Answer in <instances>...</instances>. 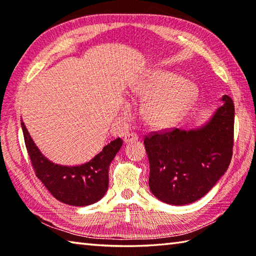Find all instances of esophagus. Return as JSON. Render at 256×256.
<instances>
[{
    "mask_svg": "<svg viewBox=\"0 0 256 256\" xmlns=\"http://www.w3.org/2000/svg\"><path fill=\"white\" fill-rule=\"evenodd\" d=\"M138 136L134 133H128L126 136H124V142L125 144H132V142L138 141Z\"/></svg>",
    "mask_w": 256,
    "mask_h": 256,
    "instance_id": "34e87169",
    "label": "esophagus"
}]
</instances>
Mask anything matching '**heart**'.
<instances>
[{
    "label": "heart",
    "mask_w": 256,
    "mask_h": 256,
    "mask_svg": "<svg viewBox=\"0 0 256 256\" xmlns=\"http://www.w3.org/2000/svg\"><path fill=\"white\" fill-rule=\"evenodd\" d=\"M198 96L193 81L162 68L148 73L128 92L131 102L146 100L142 118L154 128H167L180 122L196 102Z\"/></svg>",
    "instance_id": "b5f03b06"
}]
</instances>
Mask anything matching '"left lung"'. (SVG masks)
Masks as SVG:
<instances>
[{"instance_id":"left-lung-1","label":"left lung","mask_w":256,"mask_h":256,"mask_svg":"<svg viewBox=\"0 0 256 256\" xmlns=\"http://www.w3.org/2000/svg\"><path fill=\"white\" fill-rule=\"evenodd\" d=\"M224 104L208 122L196 128H172L144 138L150 164L151 193L167 204L198 201L227 172L232 156L235 107Z\"/></svg>"}]
</instances>
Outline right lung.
<instances>
[{"instance_id": "right-lung-1", "label": "right lung", "mask_w": 256, "mask_h": 256, "mask_svg": "<svg viewBox=\"0 0 256 256\" xmlns=\"http://www.w3.org/2000/svg\"><path fill=\"white\" fill-rule=\"evenodd\" d=\"M26 148L36 176L52 196L68 206H90L105 196L108 190V170L123 141L115 138L90 162L79 166H63L52 162L34 144L24 122H21Z\"/></svg>"}]
</instances>
